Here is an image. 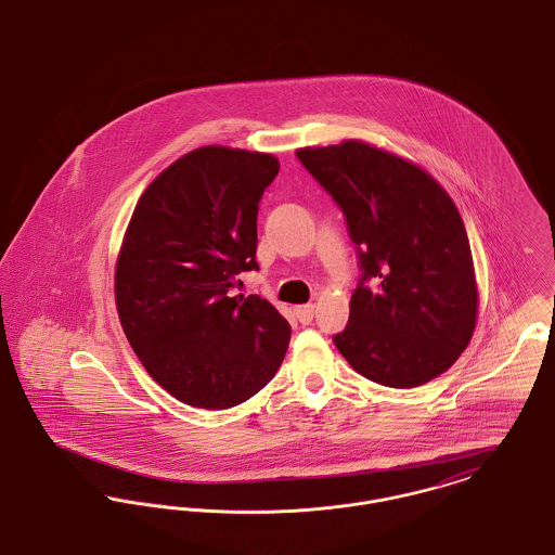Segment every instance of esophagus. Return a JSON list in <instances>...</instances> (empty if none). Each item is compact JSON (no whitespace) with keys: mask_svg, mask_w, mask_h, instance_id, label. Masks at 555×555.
<instances>
[{"mask_svg":"<svg viewBox=\"0 0 555 555\" xmlns=\"http://www.w3.org/2000/svg\"><path fill=\"white\" fill-rule=\"evenodd\" d=\"M294 315L298 318L300 323H309V321L313 320V315H315V305H298V307H294Z\"/></svg>","mask_w":555,"mask_h":555,"instance_id":"34e87169","label":"esophagus"}]
</instances>
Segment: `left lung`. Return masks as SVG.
I'll use <instances>...</instances> for the list:
<instances>
[{"mask_svg":"<svg viewBox=\"0 0 555 555\" xmlns=\"http://www.w3.org/2000/svg\"><path fill=\"white\" fill-rule=\"evenodd\" d=\"M296 156L343 208L363 269L336 349L382 386L437 378L466 350L478 315L457 206L422 167L361 140L298 147Z\"/></svg>","mask_w":555,"mask_h":555,"instance_id":"8db88e82","label":"left lung"}]
</instances>
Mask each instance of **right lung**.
Instances as JSON below:
<instances>
[{"label": "right lung", "instance_id": "1", "mask_svg": "<svg viewBox=\"0 0 555 555\" xmlns=\"http://www.w3.org/2000/svg\"><path fill=\"white\" fill-rule=\"evenodd\" d=\"M273 154L203 146L138 201L118 250L115 300L147 374L177 401L230 409L280 370L291 325L259 296H228L257 264V212Z\"/></svg>", "mask_w": 555, "mask_h": 555}]
</instances>
